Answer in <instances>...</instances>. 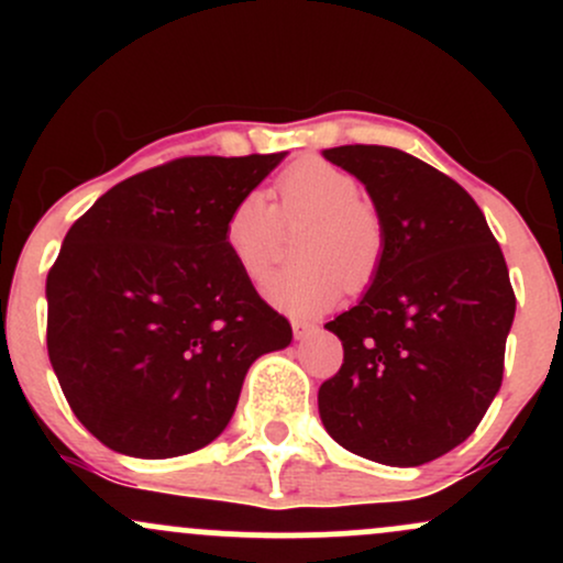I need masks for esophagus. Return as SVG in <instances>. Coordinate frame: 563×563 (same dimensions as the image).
<instances>
[{
	"mask_svg": "<svg viewBox=\"0 0 563 563\" xmlns=\"http://www.w3.org/2000/svg\"><path fill=\"white\" fill-rule=\"evenodd\" d=\"M290 325H294L296 339H307V335H312L314 331H318V325H314V322H307V320H294Z\"/></svg>",
	"mask_w": 563,
	"mask_h": 563,
	"instance_id": "1",
	"label": "esophagus"
}]
</instances>
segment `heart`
Returning <instances> with one entry per match:
<instances>
[{
	"instance_id": "1",
	"label": "heart",
	"mask_w": 563,
	"mask_h": 563,
	"mask_svg": "<svg viewBox=\"0 0 563 563\" xmlns=\"http://www.w3.org/2000/svg\"><path fill=\"white\" fill-rule=\"evenodd\" d=\"M275 206L260 190L243 192L224 219V245L249 280L260 283L280 254L283 224L307 222L301 264L267 280V299L296 318L331 309L339 296L365 288L386 254V228L363 187L341 166L307 158L275 179Z\"/></svg>"
}]
</instances>
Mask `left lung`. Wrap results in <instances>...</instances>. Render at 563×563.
I'll use <instances>...</instances> for the list:
<instances>
[{"label":"left lung","instance_id":"obj_1","mask_svg":"<svg viewBox=\"0 0 563 563\" xmlns=\"http://www.w3.org/2000/svg\"><path fill=\"white\" fill-rule=\"evenodd\" d=\"M365 185L386 254L357 307L325 322L344 363L318 391L341 448L423 466L474 434L503 380L516 296L503 251L455 179L397 147L322 151Z\"/></svg>","mask_w":563,"mask_h":563}]
</instances>
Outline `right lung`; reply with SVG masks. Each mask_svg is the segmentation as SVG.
I'll return each mask as SVG.
<instances>
[{
  "label": "right lung",
  "mask_w": 563,
  "mask_h": 563,
  "mask_svg": "<svg viewBox=\"0 0 563 563\" xmlns=\"http://www.w3.org/2000/svg\"><path fill=\"white\" fill-rule=\"evenodd\" d=\"M283 156L174 158L111 187L68 230L47 275V352L74 416L106 448H206L251 363L290 344V322L224 245L230 206Z\"/></svg>",
  "instance_id": "add662e5"
}]
</instances>
